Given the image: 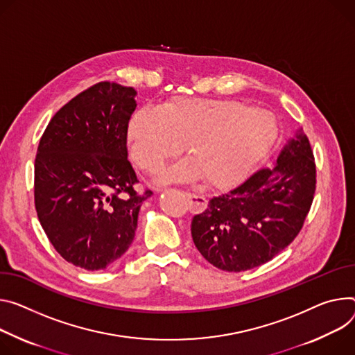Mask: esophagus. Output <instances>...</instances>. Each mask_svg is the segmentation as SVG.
Returning <instances> with one entry per match:
<instances>
[{
    "label": "esophagus",
    "instance_id": "esophagus-1",
    "mask_svg": "<svg viewBox=\"0 0 355 355\" xmlns=\"http://www.w3.org/2000/svg\"><path fill=\"white\" fill-rule=\"evenodd\" d=\"M187 201H188V208L191 212H201L207 207V198L200 194H191V192H187L185 194Z\"/></svg>",
    "mask_w": 355,
    "mask_h": 355
}]
</instances>
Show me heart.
I'll list each match as a JSON object with an SVG mask.
<instances>
[{"label":"heart","instance_id":"1","mask_svg":"<svg viewBox=\"0 0 355 355\" xmlns=\"http://www.w3.org/2000/svg\"><path fill=\"white\" fill-rule=\"evenodd\" d=\"M127 141L135 163L148 174L177 158L185 146L191 163L166 171L163 181L204 177L211 185H227L270 147L273 121L269 113L243 103L182 99L161 112H136Z\"/></svg>","mask_w":355,"mask_h":355}]
</instances>
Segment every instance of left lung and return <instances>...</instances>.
I'll return each mask as SVG.
<instances>
[{
    "instance_id": "8db88e82",
    "label": "left lung",
    "mask_w": 355,
    "mask_h": 355,
    "mask_svg": "<svg viewBox=\"0 0 355 355\" xmlns=\"http://www.w3.org/2000/svg\"><path fill=\"white\" fill-rule=\"evenodd\" d=\"M315 191V164L302 130L275 164L259 168L234 189L212 197L192 218L191 235L215 268L243 272L261 266L303 228Z\"/></svg>"
}]
</instances>
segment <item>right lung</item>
I'll use <instances>...</instances> for the list:
<instances>
[{"label": "right lung", "mask_w": 355, "mask_h": 355, "mask_svg": "<svg viewBox=\"0 0 355 355\" xmlns=\"http://www.w3.org/2000/svg\"><path fill=\"white\" fill-rule=\"evenodd\" d=\"M136 90L99 82L60 107L40 140L34 198L42 228L67 262L102 270L132 245L139 194L127 159V127Z\"/></svg>", "instance_id": "obj_1"}]
</instances>
